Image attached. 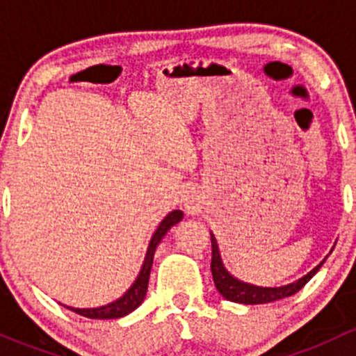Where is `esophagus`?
<instances>
[{"label":"esophagus","instance_id":"esophagus-1","mask_svg":"<svg viewBox=\"0 0 356 356\" xmlns=\"http://www.w3.org/2000/svg\"><path fill=\"white\" fill-rule=\"evenodd\" d=\"M182 204H184L188 210H195L196 204H198V191L195 188H188L182 193Z\"/></svg>","mask_w":356,"mask_h":356}]
</instances>
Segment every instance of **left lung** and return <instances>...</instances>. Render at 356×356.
I'll return each instance as SVG.
<instances>
[{
  "label": "left lung",
  "instance_id": "8db88e82",
  "mask_svg": "<svg viewBox=\"0 0 356 356\" xmlns=\"http://www.w3.org/2000/svg\"><path fill=\"white\" fill-rule=\"evenodd\" d=\"M211 236V275H213L215 288L218 289V293L229 301H234V303H243V305H264L270 303V301L282 300V298L293 296L294 293H298L315 274L318 272V268L324 265V260L317 265L315 268H312L307 275H303L298 281L291 282V284L279 286V288H264V286H254L250 282L239 281L238 277L231 274V272L225 268L224 261H222L220 250H218L217 239H215L213 232H210Z\"/></svg>",
  "mask_w": 356,
  "mask_h": 356
}]
</instances>
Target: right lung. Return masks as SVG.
I'll list each match as a JSON object with an SVG mask.
<instances>
[{
    "instance_id": "add662e5",
    "label": "right lung",
    "mask_w": 356,
    "mask_h": 356,
    "mask_svg": "<svg viewBox=\"0 0 356 356\" xmlns=\"http://www.w3.org/2000/svg\"><path fill=\"white\" fill-rule=\"evenodd\" d=\"M184 213L181 210H174L160 222V225L156 227V231L153 232L152 241H149L148 250H146V257L145 261L141 265V270H139L138 277L136 281L132 282V286L122 294L120 298H117L115 301H111L108 305H103V307H96V308H74V307H63L68 308V310L75 312V314L82 315V317L88 318H120L129 315L131 312H134L139 305L143 303L146 296V291H148V281H149V272H152V265H153V257H155L156 246L160 245V241L163 239V236L170 231V227H174L175 224L182 220Z\"/></svg>"
}]
</instances>
